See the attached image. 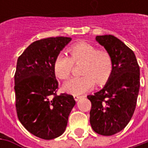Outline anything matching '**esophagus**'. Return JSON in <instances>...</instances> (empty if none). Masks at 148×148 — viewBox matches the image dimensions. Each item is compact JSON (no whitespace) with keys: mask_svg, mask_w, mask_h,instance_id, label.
Wrapping results in <instances>:
<instances>
[{"mask_svg":"<svg viewBox=\"0 0 148 148\" xmlns=\"http://www.w3.org/2000/svg\"><path fill=\"white\" fill-rule=\"evenodd\" d=\"M82 97H85V96L84 95H74V98H75L76 100H78V99H80Z\"/></svg>","mask_w":148,"mask_h":148,"instance_id":"1","label":"esophagus"}]
</instances>
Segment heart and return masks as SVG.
<instances>
[{"label": "heart", "instance_id": "1", "mask_svg": "<svg viewBox=\"0 0 148 148\" xmlns=\"http://www.w3.org/2000/svg\"><path fill=\"white\" fill-rule=\"evenodd\" d=\"M70 57L59 54L54 61L53 69L56 76L66 80L71 76L74 64L83 62L81 73L82 76L70 79L64 85L67 92L82 95L95 85L105 84L113 71V60L106 49H98L91 43L81 41L71 45L68 49Z\"/></svg>", "mask_w": 148, "mask_h": 148}]
</instances>
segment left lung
<instances>
[{
  "label": "left lung",
  "instance_id": "1",
  "mask_svg": "<svg viewBox=\"0 0 148 148\" xmlns=\"http://www.w3.org/2000/svg\"><path fill=\"white\" fill-rule=\"evenodd\" d=\"M113 60L105 86L87 95L91 102L90 123L95 133L111 136L127 126L134 114L140 87V69L132 49L113 35L96 36Z\"/></svg>",
  "mask_w": 148,
  "mask_h": 148
}]
</instances>
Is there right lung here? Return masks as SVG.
I'll return each instance as SVG.
<instances>
[{"mask_svg":"<svg viewBox=\"0 0 148 148\" xmlns=\"http://www.w3.org/2000/svg\"><path fill=\"white\" fill-rule=\"evenodd\" d=\"M71 38L51 37L32 43L17 60L15 109L22 125L38 138L50 140L64 133L76 101L58 95L54 61Z\"/></svg>","mask_w":148,"mask_h":148,"instance_id":"obj_1","label":"right lung"}]
</instances>
